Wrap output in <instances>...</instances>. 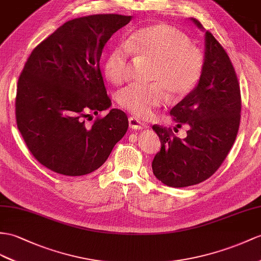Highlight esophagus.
<instances>
[{"instance_id": "34e87169", "label": "esophagus", "mask_w": 261, "mask_h": 261, "mask_svg": "<svg viewBox=\"0 0 261 261\" xmlns=\"http://www.w3.org/2000/svg\"><path fill=\"white\" fill-rule=\"evenodd\" d=\"M128 123H129V127L133 129H144L146 127V124L141 122L138 118L135 117H129L128 118Z\"/></svg>"}]
</instances>
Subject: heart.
Segmentation results:
<instances>
[{"label": "heart", "mask_w": 261, "mask_h": 261, "mask_svg": "<svg viewBox=\"0 0 261 261\" xmlns=\"http://www.w3.org/2000/svg\"><path fill=\"white\" fill-rule=\"evenodd\" d=\"M107 53L104 74L115 85L127 79L130 53L151 62L147 86L130 85L118 93L123 109L137 117H148L167 94L169 99H180L198 84L205 66L199 48L190 44L189 37L169 24H150L135 31L125 43Z\"/></svg>", "instance_id": "obj_1"}]
</instances>
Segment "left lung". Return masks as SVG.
Segmentation results:
<instances>
[{"mask_svg": "<svg viewBox=\"0 0 261 261\" xmlns=\"http://www.w3.org/2000/svg\"><path fill=\"white\" fill-rule=\"evenodd\" d=\"M192 21L204 30L198 20ZM240 112V87L231 61L220 43L206 31L201 79L193 92L170 111L177 127H188L187 136L181 139L170 128L152 126L162 143L151 164L156 178L178 188L196 185L213 176L234 143Z\"/></svg>", "mask_w": 261, "mask_h": 261, "instance_id": "8db88e82", "label": "left lung"}]
</instances>
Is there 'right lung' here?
Instances as JSON below:
<instances>
[{
	"instance_id": "right-lung-1",
	"label": "right lung",
	"mask_w": 261,
	"mask_h": 261,
	"mask_svg": "<svg viewBox=\"0 0 261 261\" xmlns=\"http://www.w3.org/2000/svg\"><path fill=\"white\" fill-rule=\"evenodd\" d=\"M132 16L95 14L64 23L25 63L15 98L17 128L43 166L66 176L96 170L128 128L126 114L112 109L86 124L90 113L110 109L99 60L112 35Z\"/></svg>"
}]
</instances>
